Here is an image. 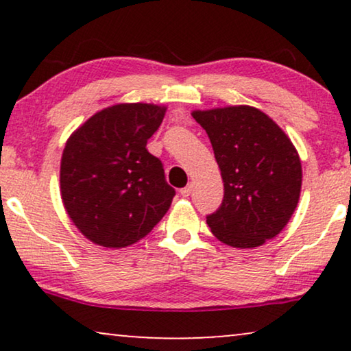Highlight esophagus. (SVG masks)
Masks as SVG:
<instances>
[{
	"mask_svg": "<svg viewBox=\"0 0 351 351\" xmlns=\"http://www.w3.org/2000/svg\"><path fill=\"white\" fill-rule=\"evenodd\" d=\"M191 190H193V185L189 184L186 186H184V189H180V195L184 196V198H189V196L191 195Z\"/></svg>",
	"mask_w": 351,
	"mask_h": 351,
	"instance_id": "obj_1",
	"label": "esophagus"
}]
</instances>
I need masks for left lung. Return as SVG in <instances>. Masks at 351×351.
Segmentation results:
<instances>
[{"instance_id": "obj_1", "label": "left lung", "mask_w": 351, "mask_h": 351, "mask_svg": "<svg viewBox=\"0 0 351 351\" xmlns=\"http://www.w3.org/2000/svg\"><path fill=\"white\" fill-rule=\"evenodd\" d=\"M223 180V199L208 222L232 247H257L286 227L299 203L302 165L291 138L249 105L195 110Z\"/></svg>"}]
</instances>
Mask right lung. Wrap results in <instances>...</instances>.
I'll return each instance as SVG.
<instances>
[{"mask_svg": "<svg viewBox=\"0 0 351 351\" xmlns=\"http://www.w3.org/2000/svg\"><path fill=\"white\" fill-rule=\"evenodd\" d=\"M166 107L118 104L93 114L65 143L60 195L76 228L97 246L119 249L147 237L176 190L147 141Z\"/></svg>", "mask_w": 351, "mask_h": 351, "instance_id": "obj_1", "label": "right lung"}]
</instances>
